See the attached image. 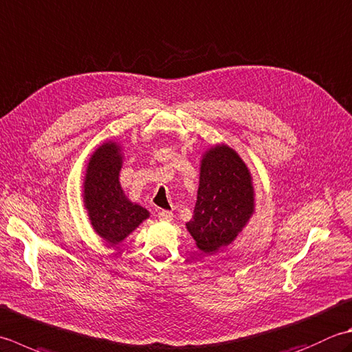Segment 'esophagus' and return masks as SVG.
<instances>
[{"mask_svg":"<svg viewBox=\"0 0 352 352\" xmlns=\"http://www.w3.org/2000/svg\"><path fill=\"white\" fill-rule=\"evenodd\" d=\"M172 218H174V213H172L170 210L158 212V219H160V221H172Z\"/></svg>","mask_w":352,"mask_h":352,"instance_id":"obj_1","label":"esophagus"}]
</instances>
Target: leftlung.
I'll list each match as a JSON object with an SVG mask.
<instances>
[{
  "label": "left lung",
  "mask_w": 352,
  "mask_h": 352,
  "mask_svg": "<svg viewBox=\"0 0 352 352\" xmlns=\"http://www.w3.org/2000/svg\"><path fill=\"white\" fill-rule=\"evenodd\" d=\"M254 212L252 174L243 158L227 144L206 151L199 164L194 215L186 229L204 253L229 245Z\"/></svg>",
  "instance_id": "1"
}]
</instances>
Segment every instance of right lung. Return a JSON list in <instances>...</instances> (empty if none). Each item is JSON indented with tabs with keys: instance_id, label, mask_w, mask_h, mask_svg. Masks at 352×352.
I'll return each instance as SVG.
<instances>
[{
	"instance_id": "add662e5",
	"label": "right lung",
	"mask_w": 352,
	"mask_h": 352,
	"mask_svg": "<svg viewBox=\"0 0 352 352\" xmlns=\"http://www.w3.org/2000/svg\"><path fill=\"white\" fill-rule=\"evenodd\" d=\"M123 148L117 142L102 143L89 157L84 177V206L94 232L109 245L120 244L131 235L149 212L129 201L123 192L119 174Z\"/></svg>"
}]
</instances>
